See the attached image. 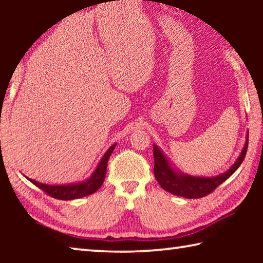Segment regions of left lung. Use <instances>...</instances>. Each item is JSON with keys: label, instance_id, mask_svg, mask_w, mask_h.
Returning <instances> with one entry per match:
<instances>
[{"label": "left lung", "instance_id": "left-lung-1", "mask_svg": "<svg viewBox=\"0 0 263 263\" xmlns=\"http://www.w3.org/2000/svg\"><path fill=\"white\" fill-rule=\"evenodd\" d=\"M248 147V133L241 153L232 167L220 175L212 177L183 174L172 167L166 155L157 145H153L154 176L163 190L184 198H201L212 193L218 185L226 181L242 163Z\"/></svg>", "mask_w": 263, "mask_h": 263}]
</instances>
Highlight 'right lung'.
<instances>
[{
    "label": "right lung",
    "instance_id": "obj_1",
    "mask_svg": "<svg viewBox=\"0 0 263 263\" xmlns=\"http://www.w3.org/2000/svg\"><path fill=\"white\" fill-rule=\"evenodd\" d=\"M114 144L111 147L106 151L103 157H102L100 163L97 164L94 173L90 175V177L82 182H78V183H70V184H45L41 183V182L34 181L29 179L30 182H32L34 185H37L38 188H41L43 191H45L47 195H50L51 197H54L57 199H62V201H69V199H77L84 197V196L94 194L95 191L101 188V185L103 184L105 179V173H106V164H108V160L110 158L111 153L114 152L116 147ZM28 179V177H26Z\"/></svg>",
    "mask_w": 263,
    "mask_h": 263
}]
</instances>
